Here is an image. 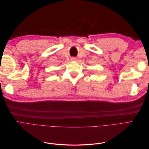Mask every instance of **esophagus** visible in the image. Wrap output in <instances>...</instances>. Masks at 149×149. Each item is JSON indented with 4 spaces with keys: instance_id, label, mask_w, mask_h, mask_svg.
<instances>
[{
    "instance_id": "1",
    "label": "esophagus",
    "mask_w": 149,
    "mask_h": 149,
    "mask_svg": "<svg viewBox=\"0 0 149 149\" xmlns=\"http://www.w3.org/2000/svg\"><path fill=\"white\" fill-rule=\"evenodd\" d=\"M71 60V61H75L76 60V58H72Z\"/></svg>"
}]
</instances>
